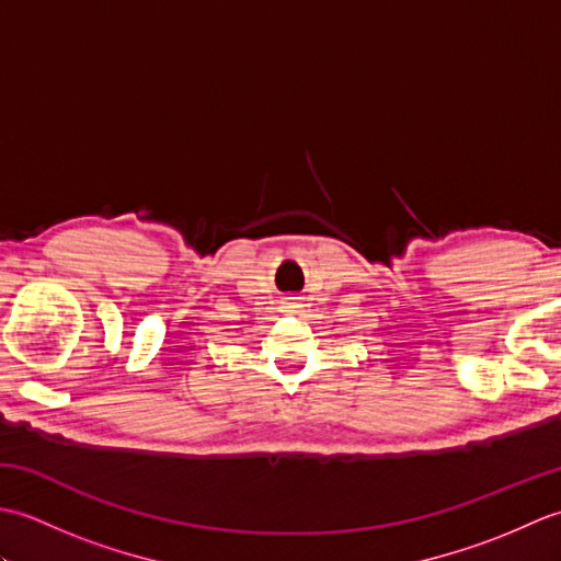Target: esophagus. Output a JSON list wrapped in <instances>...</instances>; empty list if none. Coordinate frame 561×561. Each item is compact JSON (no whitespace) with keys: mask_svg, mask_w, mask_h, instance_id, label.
<instances>
[{"mask_svg":"<svg viewBox=\"0 0 561 561\" xmlns=\"http://www.w3.org/2000/svg\"><path fill=\"white\" fill-rule=\"evenodd\" d=\"M291 306H294V304H289V308H291Z\"/></svg>","mask_w":561,"mask_h":561,"instance_id":"1","label":"esophagus"}]
</instances>
